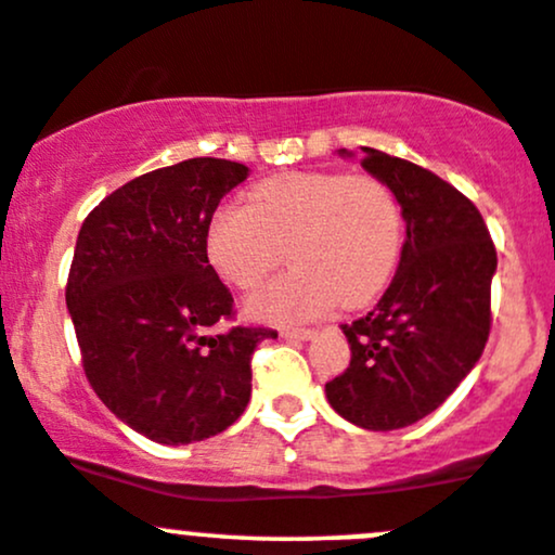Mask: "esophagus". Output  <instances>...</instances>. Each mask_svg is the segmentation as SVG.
<instances>
[{"label": "esophagus", "instance_id": "esophagus-1", "mask_svg": "<svg viewBox=\"0 0 555 555\" xmlns=\"http://www.w3.org/2000/svg\"><path fill=\"white\" fill-rule=\"evenodd\" d=\"M284 339H310L313 337V328L297 326V328H282Z\"/></svg>", "mask_w": 555, "mask_h": 555}]
</instances>
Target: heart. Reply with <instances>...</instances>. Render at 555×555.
<instances>
[{
	"mask_svg": "<svg viewBox=\"0 0 555 555\" xmlns=\"http://www.w3.org/2000/svg\"><path fill=\"white\" fill-rule=\"evenodd\" d=\"M403 247V210L369 173L292 170L249 189L208 227V260L236 289H255L284 260L292 271L247 300L253 319H313L334 302L361 308L392 276Z\"/></svg>",
	"mask_w": 555,
	"mask_h": 555,
	"instance_id": "b5f03b06",
	"label": "heart"
}]
</instances>
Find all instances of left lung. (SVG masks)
<instances>
[{"label": "left lung", "instance_id": "left-lung-1", "mask_svg": "<svg viewBox=\"0 0 555 555\" xmlns=\"http://www.w3.org/2000/svg\"><path fill=\"white\" fill-rule=\"evenodd\" d=\"M361 150V166L398 197L405 242L382 300L343 324L350 366L326 382V398L350 424L389 431L440 408L479 361L498 253L482 212L453 184L403 157Z\"/></svg>", "mask_w": 555, "mask_h": 555}]
</instances>
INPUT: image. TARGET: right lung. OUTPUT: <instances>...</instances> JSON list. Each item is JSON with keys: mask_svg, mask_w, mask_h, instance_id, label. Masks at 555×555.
I'll return each mask as SVG.
<instances>
[{"mask_svg": "<svg viewBox=\"0 0 555 555\" xmlns=\"http://www.w3.org/2000/svg\"><path fill=\"white\" fill-rule=\"evenodd\" d=\"M247 166L192 157L107 194L76 240L65 287L96 398L139 435L189 446L229 429L253 392V352L273 328L212 326L234 297L208 260V227Z\"/></svg>", "mask_w": 555, "mask_h": 555, "instance_id": "add662e5", "label": "right lung"}]
</instances>
